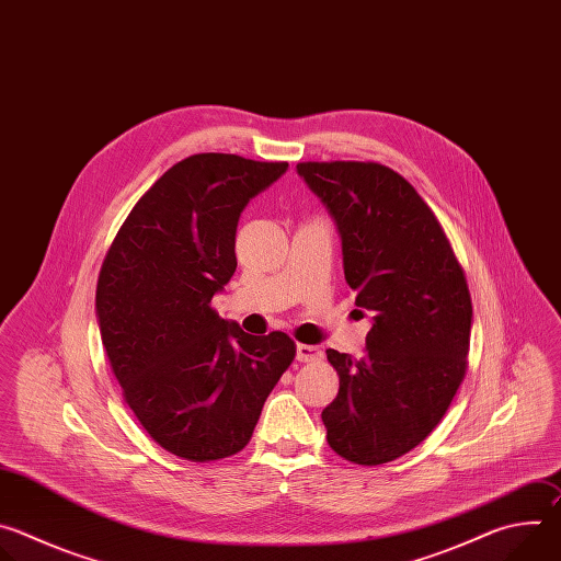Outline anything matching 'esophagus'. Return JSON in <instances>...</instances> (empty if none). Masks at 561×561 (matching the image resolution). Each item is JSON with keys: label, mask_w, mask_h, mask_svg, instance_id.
I'll list each match as a JSON object with an SVG mask.
<instances>
[{"label": "esophagus", "mask_w": 561, "mask_h": 561, "mask_svg": "<svg viewBox=\"0 0 561 561\" xmlns=\"http://www.w3.org/2000/svg\"><path fill=\"white\" fill-rule=\"evenodd\" d=\"M322 351H319L317 346H310V344H297V348H295V357L299 359V362H317V359H322Z\"/></svg>", "instance_id": "obj_1"}]
</instances>
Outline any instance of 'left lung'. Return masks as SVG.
<instances>
[{
    "label": "left lung",
    "instance_id": "8db88e82",
    "mask_svg": "<svg viewBox=\"0 0 561 561\" xmlns=\"http://www.w3.org/2000/svg\"><path fill=\"white\" fill-rule=\"evenodd\" d=\"M297 175L331 213L355 304L373 314L364 357L327 351L340 375L322 411L327 439L348 461L386 463L433 433L463 379L466 277L437 217L402 175L373 162H306Z\"/></svg>",
    "mask_w": 561,
    "mask_h": 561
}]
</instances>
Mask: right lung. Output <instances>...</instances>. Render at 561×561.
<instances>
[{"mask_svg": "<svg viewBox=\"0 0 561 561\" xmlns=\"http://www.w3.org/2000/svg\"><path fill=\"white\" fill-rule=\"evenodd\" d=\"M286 169L191 154L135 204L104 260L98 327L126 404L188 461L242 450L295 357L286 333L249 335L210 308L237 268L239 215Z\"/></svg>", "mask_w": 561, "mask_h": 561, "instance_id": "obj_1", "label": "right lung"}]
</instances>
